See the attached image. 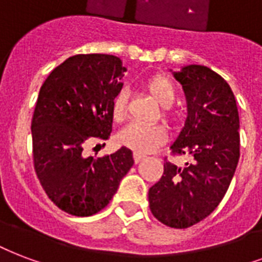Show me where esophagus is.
<instances>
[{"label": "esophagus", "instance_id": "obj_1", "mask_svg": "<svg viewBox=\"0 0 262 262\" xmlns=\"http://www.w3.org/2000/svg\"><path fill=\"white\" fill-rule=\"evenodd\" d=\"M146 159V156L145 155H141V153H134V161L135 163H139V161H142Z\"/></svg>", "mask_w": 262, "mask_h": 262}]
</instances>
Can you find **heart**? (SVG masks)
I'll return each instance as SVG.
<instances>
[{
    "label": "heart",
    "mask_w": 262,
    "mask_h": 262,
    "mask_svg": "<svg viewBox=\"0 0 262 262\" xmlns=\"http://www.w3.org/2000/svg\"><path fill=\"white\" fill-rule=\"evenodd\" d=\"M143 86L160 103L161 119L170 125H180L184 121V112L174 106L177 90L174 82L166 74H155L143 81ZM128 110V96L125 92H119L112 102V119L115 123H123ZM120 145L128 147L137 153H149L166 141V131L159 124L143 125L131 124L119 134Z\"/></svg>",
    "instance_id": "b5f03b06"
}]
</instances>
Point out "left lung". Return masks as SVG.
Masks as SVG:
<instances>
[{
	"mask_svg": "<svg viewBox=\"0 0 262 262\" xmlns=\"http://www.w3.org/2000/svg\"><path fill=\"white\" fill-rule=\"evenodd\" d=\"M174 77L184 88L188 117L171 152L190 163L178 167L164 159V172L149 189V207L161 224L184 229L221 203L241 156V135L235 96L220 74L189 64Z\"/></svg>",
	"mask_w": 262,
	"mask_h": 262,
	"instance_id": "1",
	"label": "left lung"
}]
</instances>
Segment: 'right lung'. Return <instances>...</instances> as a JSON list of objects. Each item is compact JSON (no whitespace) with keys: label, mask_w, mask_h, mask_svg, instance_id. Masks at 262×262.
Wrapping results in <instances>:
<instances>
[{"label":"right lung","mask_w":262,"mask_h":262,"mask_svg":"<svg viewBox=\"0 0 262 262\" xmlns=\"http://www.w3.org/2000/svg\"><path fill=\"white\" fill-rule=\"evenodd\" d=\"M125 68L117 56L74 55L41 86L31 120L33 163L45 193L64 213L88 217L105 208L133 167L127 147L105 157H84L90 139L112 133V102Z\"/></svg>","instance_id":"obj_1"}]
</instances>
